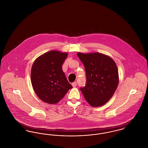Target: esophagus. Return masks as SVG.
Masks as SVG:
<instances>
[{
  "label": "esophagus",
  "mask_w": 148,
  "mask_h": 148,
  "mask_svg": "<svg viewBox=\"0 0 148 148\" xmlns=\"http://www.w3.org/2000/svg\"><path fill=\"white\" fill-rule=\"evenodd\" d=\"M72 86H73V88H75V87L76 86V85H77V82H73V83L72 84Z\"/></svg>",
  "instance_id": "esophagus-1"
}]
</instances>
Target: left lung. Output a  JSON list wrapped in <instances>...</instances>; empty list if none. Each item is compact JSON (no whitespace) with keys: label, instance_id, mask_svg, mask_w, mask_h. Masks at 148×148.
I'll return each mask as SVG.
<instances>
[{"label":"left lung","instance_id":"obj_1","mask_svg":"<svg viewBox=\"0 0 148 148\" xmlns=\"http://www.w3.org/2000/svg\"><path fill=\"white\" fill-rule=\"evenodd\" d=\"M84 65L86 84L80 90L89 104L99 107L107 103L114 94L119 82L117 65L111 57L100 53H77Z\"/></svg>","mask_w":148,"mask_h":148}]
</instances>
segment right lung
<instances>
[{
    "instance_id": "add662e5",
    "label": "right lung",
    "mask_w": 148,
    "mask_h": 148,
    "mask_svg": "<svg viewBox=\"0 0 148 148\" xmlns=\"http://www.w3.org/2000/svg\"><path fill=\"white\" fill-rule=\"evenodd\" d=\"M67 53L51 50L34 61L31 71V81L36 95L42 101L56 104L72 86L66 79L62 64Z\"/></svg>"
}]
</instances>
